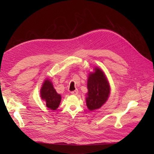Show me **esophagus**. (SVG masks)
Wrapping results in <instances>:
<instances>
[{
	"label": "esophagus",
	"mask_w": 154,
	"mask_h": 154,
	"mask_svg": "<svg viewBox=\"0 0 154 154\" xmlns=\"http://www.w3.org/2000/svg\"><path fill=\"white\" fill-rule=\"evenodd\" d=\"M78 92H79L78 90L76 89V90H75V91H72V92H71V94H73V95H77V94H78Z\"/></svg>",
	"instance_id": "obj_1"
}]
</instances>
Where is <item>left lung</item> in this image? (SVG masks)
<instances>
[{
    "instance_id": "8db88e82",
    "label": "left lung",
    "mask_w": 154,
    "mask_h": 154,
    "mask_svg": "<svg viewBox=\"0 0 154 154\" xmlns=\"http://www.w3.org/2000/svg\"><path fill=\"white\" fill-rule=\"evenodd\" d=\"M88 93L86 103L88 109L94 110L99 109L109 97L110 87L103 72L99 68L88 76L87 82Z\"/></svg>"
}]
</instances>
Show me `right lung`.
Returning a JSON list of instances; mask_svg holds the SVG:
<instances>
[{
    "label": "right lung",
    "instance_id": "right-lung-1",
    "mask_svg": "<svg viewBox=\"0 0 154 154\" xmlns=\"http://www.w3.org/2000/svg\"><path fill=\"white\" fill-rule=\"evenodd\" d=\"M42 99L46 102V106L51 110L58 108L61 100L60 95L57 93L52 84L49 80H45L41 90H40Z\"/></svg>",
    "mask_w": 154,
    "mask_h": 154
}]
</instances>
